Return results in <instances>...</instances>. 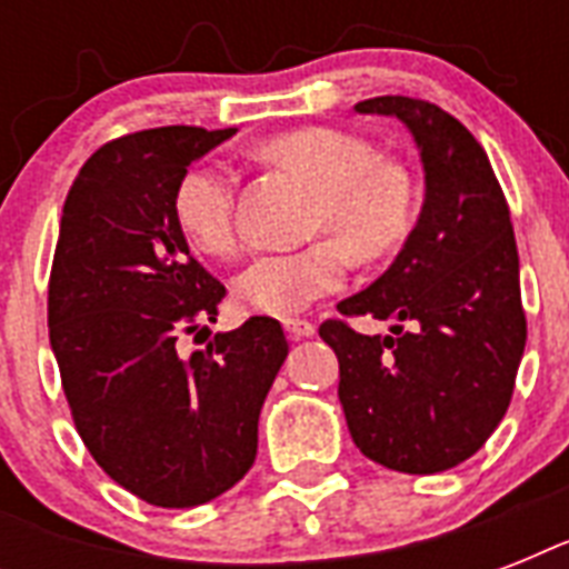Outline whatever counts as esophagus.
<instances>
[{
    "label": "esophagus",
    "mask_w": 569,
    "mask_h": 569,
    "mask_svg": "<svg viewBox=\"0 0 569 569\" xmlns=\"http://www.w3.org/2000/svg\"><path fill=\"white\" fill-rule=\"evenodd\" d=\"M286 333H289V339L316 337V325L310 319H286Z\"/></svg>",
    "instance_id": "1"
}]
</instances>
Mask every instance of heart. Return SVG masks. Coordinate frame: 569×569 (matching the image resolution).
<instances>
[{
	"mask_svg": "<svg viewBox=\"0 0 569 569\" xmlns=\"http://www.w3.org/2000/svg\"><path fill=\"white\" fill-rule=\"evenodd\" d=\"M259 156L310 186L303 236L330 239L253 259L232 280V295L244 310L280 319L307 310L346 283V250L357 259H378L398 248L413 227L416 186L407 168L380 159L372 141L355 132L295 129L262 141ZM171 209L182 236L200 253L227 259L239 250L236 177L223 164H189L173 186Z\"/></svg>",
	"mask_w": 569,
	"mask_h": 569,
	"instance_id": "obj_1",
	"label": "heart"
}]
</instances>
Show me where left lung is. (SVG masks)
Masks as SVG:
<instances>
[{"label":"left lung","instance_id":"obj_1","mask_svg":"<svg viewBox=\"0 0 569 569\" xmlns=\"http://www.w3.org/2000/svg\"><path fill=\"white\" fill-rule=\"evenodd\" d=\"M360 114H392L413 132L425 203L405 248L346 318H392V338L328 319L339 401L357 449L380 467L431 476L472 458L502 422L526 348L520 257L508 200L485 147L458 118L413 97H372Z\"/></svg>","mask_w":569,"mask_h":569}]
</instances>
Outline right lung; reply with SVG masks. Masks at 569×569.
Instances as JSON below:
<instances>
[{
	"instance_id": "obj_1",
	"label": "right lung",
	"mask_w": 569,
	"mask_h": 569,
	"mask_svg": "<svg viewBox=\"0 0 569 569\" xmlns=\"http://www.w3.org/2000/svg\"><path fill=\"white\" fill-rule=\"evenodd\" d=\"M232 132L114 138L82 164L61 212L49 342L70 416L102 472L156 508H194L244 478L259 410L289 355L268 316L191 355L180 348L206 337L227 289L191 257L173 186Z\"/></svg>"
}]
</instances>
